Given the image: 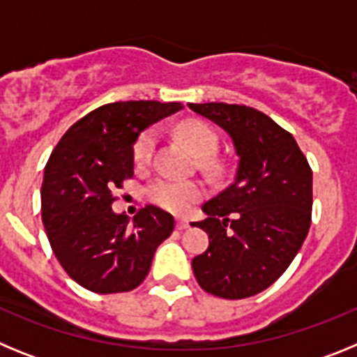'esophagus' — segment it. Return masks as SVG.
<instances>
[{
    "label": "esophagus",
    "mask_w": 357,
    "mask_h": 357,
    "mask_svg": "<svg viewBox=\"0 0 357 357\" xmlns=\"http://www.w3.org/2000/svg\"><path fill=\"white\" fill-rule=\"evenodd\" d=\"M189 227V220H185V218H178V220H176V229L178 230H184V229H188Z\"/></svg>",
    "instance_id": "1"
}]
</instances>
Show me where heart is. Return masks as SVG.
<instances>
[{
	"instance_id": "1",
	"label": "heart",
	"mask_w": 357,
	"mask_h": 357,
	"mask_svg": "<svg viewBox=\"0 0 357 357\" xmlns=\"http://www.w3.org/2000/svg\"><path fill=\"white\" fill-rule=\"evenodd\" d=\"M176 134L188 144L198 157L213 155L218 146V137L209 125L202 121H184L178 125ZM157 132L153 128L143 132L139 139L134 144V159L135 162H148L155 150ZM148 198L151 204L162 207L175 214H185L193 204H197L204 195L206 189L200 182L195 181H178V178H159L148 188Z\"/></svg>"
}]
</instances>
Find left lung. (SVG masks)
<instances>
[{"instance_id": "left-lung-1", "label": "left lung", "mask_w": 357, "mask_h": 357, "mask_svg": "<svg viewBox=\"0 0 357 357\" xmlns=\"http://www.w3.org/2000/svg\"><path fill=\"white\" fill-rule=\"evenodd\" d=\"M232 141L234 181L202 206L197 222L209 247L191 261L198 284L222 298H247L272 286L311 225L313 173L293 135L247 105L188 103Z\"/></svg>"}]
</instances>
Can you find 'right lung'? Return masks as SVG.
Here are the masks:
<instances>
[{
    "mask_svg": "<svg viewBox=\"0 0 357 357\" xmlns=\"http://www.w3.org/2000/svg\"><path fill=\"white\" fill-rule=\"evenodd\" d=\"M184 109L153 100L102 105L78 119L44 168L40 204L53 254L69 277L94 293H123L148 275L175 220L146 206L130 220L112 211V189L134 175L141 132Z\"/></svg>",
    "mask_w": 357,
    "mask_h": 357,
    "instance_id": "1",
    "label": "right lung"
}]
</instances>
